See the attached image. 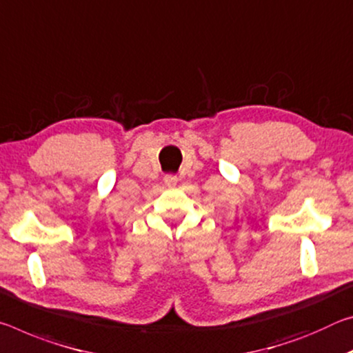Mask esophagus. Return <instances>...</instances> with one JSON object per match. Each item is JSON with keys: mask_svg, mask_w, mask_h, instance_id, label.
<instances>
[{"mask_svg": "<svg viewBox=\"0 0 353 353\" xmlns=\"http://www.w3.org/2000/svg\"><path fill=\"white\" fill-rule=\"evenodd\" d=\"M176 181H178V178H176L175 175H172V173H169V175H165V176H164V183H165V186H169V188L176 186Z\"/></svg>", "mask_w": 353, "mask_h": 353, "instance_id": "obj_1", "label": "esophagus"}]
</instances>
